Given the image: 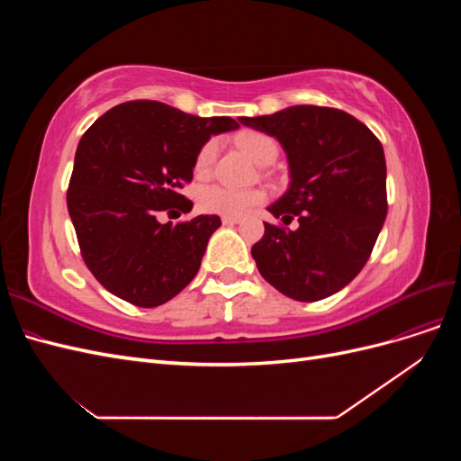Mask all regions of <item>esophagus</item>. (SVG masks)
Segmentation results:
<instances>
[{
    "label": "esophagus",
    "instance_id": "esophagus-1",
    "mask_svg": "<svg viewBox=\"0 0 461 461\" xmlns=\"http://www.w3.org/2000/svg\"><path fill=\"white\" fill-rule=\"evenodd\" d=\"M240 221V217H222V225H239Z\"/></svg>",
    "mask_w": 461,
    "mask_h": 461
}]
</instances>
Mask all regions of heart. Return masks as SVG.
Here are the masks:
<instances>
[{
    "instance_id": "obj_1",
    "label": "heart",
    "mask_w": 461,
    "mask_h": 461,
    "mask_svg": "<svg viewBox=\"0 0 461 461\" xmlns=\"http://www.w3.org/2000/svg\"><path fill=\"white\" fill-rule=\"evenodd\" d=\"M234 142L259 165H267L275 161L278 153V144L275 138L265 132L258 131H242L236 134ZM217 140H207L200 151L196 159H194V175L198 178H207L213 171V165L217 159ZM267 198V194L261 188H230L212 185L200 190L198 203L205 213L213 215H225V217H242L248 212H252L254 207L261 205Z\"/></svg>"
}]
</instances>
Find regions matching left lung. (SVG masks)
<instances>
[{
  "label": "left lung",
  "instance_id": "left-lung-1",
  "mask_svg": "<svg viewBox=\"0 0 461 461\" xmlns=\"http://www.w3.org/2000/svg\"><path fill=\"white\" fill-rule=\"evenodd\" d=\"M275 136L286 151L290 186L267 209L298 229L263 222L252 246L261 276L285 296L317 302L342 290L364 269L386 217L383 146L346 111L292 105L273 115L239 117Z\"/></svg>",
  "mask_w": 461,
  "mask_h": 461
}]
</instances>
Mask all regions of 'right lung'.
<instances>
[{"label":"right lung","mask_w":461,"mask_h":461,"mask_svg":"<svg viewBox=\"0 0 461 461\" xmlns=\"http://www.w3.org/2000/svg\"><path fill=\"white\" fill-rule=\"evenodd\" d=\"M239 129L230 117H194L161 102L134 100L109 109L80 138L68 215L82 259L117 298L156 308L196 276L217 215L161 222L159 212L186 213L180 188L212 138Z\"/></svg>","instance_id":"right-lung-1"}]
</instances>
